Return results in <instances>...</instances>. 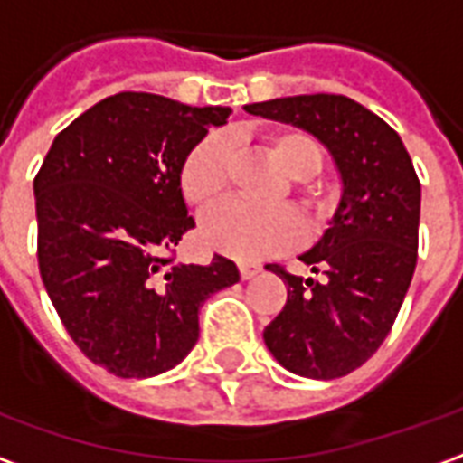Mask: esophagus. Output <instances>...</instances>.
Segmentation results:
<instances>
[{
  "label": "esophagus",
  "instance_id": "esophagus-1",
  "mask_svg": "<svg viewBox=\"0 0 463 463\" xmlns=\"http://www.w3.org/2000/svg\"><path fill=\"white\" fill-rule=\"evenodd\" d=\"M260 270H262L260 262H241V265H238V272H241L242 280H250L252 275H258Z\"/></svg>",
  "mask_w": 463,
  "mask_h": 463
}]
</instances>
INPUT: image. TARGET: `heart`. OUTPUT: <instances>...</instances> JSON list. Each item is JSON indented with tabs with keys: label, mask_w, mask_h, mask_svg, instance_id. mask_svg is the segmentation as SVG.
<instances>
[{
	"label": "heart",
	"mask_w": 463,
	"mask_h": 463,
	"mask_svg": "<svg viewBox=\"0 0 463 463\" xmlns=\"http://www.w3.org/2000/svg\"><path fill=\"white\" fill-rule=\"evenodd\" d=\"M265 148L270 151L282 171L298 178L295 195L315 222L330 221L337 208V198L330 188L312 181L322 168L320 143L305 131L268 133ZM232 153L231 143L221 133H211L193 146L181 168L183 198L198 211H211L231 191ZM203 241L213 250L231 255L235 260H262L295 248L305 235L300 215L280 208H248L241 203L222 205L203 218Z\"/></svg>",
	"instance_id": "1"
}]
</instances>
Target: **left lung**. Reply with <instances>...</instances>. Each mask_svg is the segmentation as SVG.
<instances>
[{
	"instance_id": "obj_1",
	"label": "left lung",
	"mask_w": 463,
	"mask_h": 463,
	"mask_svg": "<svg viewBox=\"0 0 463 463\" xmlns=\"http://www.w3.org/2000/svg\"><path fill=\"white\" fill-rule=\"evenodd\" d=\"M245 111L317 136L342 173L335 221L300 255L322 280L270 265L288 282V300L262 337L300 377H345L382 347L404 302L417 268L421 183L399 133L347 96L272 99Z\"/></svg>"
}]
</instances>
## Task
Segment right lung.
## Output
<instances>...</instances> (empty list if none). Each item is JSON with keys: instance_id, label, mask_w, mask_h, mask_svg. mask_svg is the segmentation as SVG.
<instances>
[{"instance_id": "obj_1", "label": "right lung", "mask_w": 463, "mask_h": 463, "mask_svg": "<svg viewBox=\"0 0 463 463\" xmlns=\"http://www.w3.org/2000/svg\"><path fill=\"white\" fill-rule=\"evenodd\" d=\"M231 109L109 96L69 123L34 178L36 258L59 320L99 367L153 377L198 342V310L241 280L235 262H175L195 221L181 193L193 146Z\"/></svg>"}]
</instances>
